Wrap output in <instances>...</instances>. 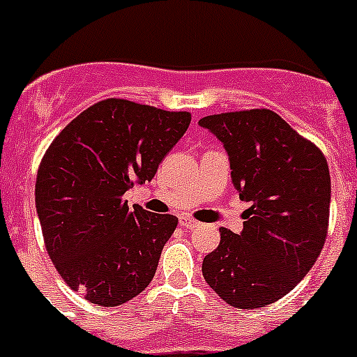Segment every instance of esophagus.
I'll use <instances>...</instances> for the list:
<instances>
[{
	"label": "esophagus",
	"mask_w": 357,
	"mask_h": 357,
	"mask_svg": "<svg viewBox=\"0 0 357 357\" xmlns=\"http://www.w3.org/2000/svg\"><path fill=\"white\" fill-rule=\"evenodd\" d=\"M178 223H181V227H184L185 230H191L197 227V222H195V220H191V218H181V220H178Z\"/></svg>",
	"instance_id": "obj_1"
}]
</instances>
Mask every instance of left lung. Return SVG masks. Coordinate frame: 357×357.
Returning <instances> with one entry per match:
<instances>
[{"instance_id": "8db88e82", "label": "left lung", "mask_w": 357, "mask_h": 357, "mask_svg": "<svg viewBox=\"0 0 357 357\" xmlns=\"http://www.w3.org/2000/svg\"><path fill=\"white\" fill-rule=\"evenodd\" d=\"M198 125L222 141L232 184L250 202L239 234L220 229V245L204 257V279L232 307L273 304L304 279L326 243V157L268 109L207 116Z\"/></svg>"}]
</instances>
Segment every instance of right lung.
Segmentation results:
<instances>
[{
    "label": "right lung",
    "instance_id": "add662e5",
    "mask_svg": "<svg viewBox=\"0 0 357 357\" xmlns=\"http://www.w3.org/2000/svg\"><path fill=\"white\" fill-rule=\"evenodd\" d=\"M189 123V112L110 98L73 119L44 153L36 207L46 250L66 284L93 304H125L155 275L178 220L128 209L123 195L155 176Z\"/></svg>",
    "mask_w": 357,
    "mask_h": 357
}]
</instances>
